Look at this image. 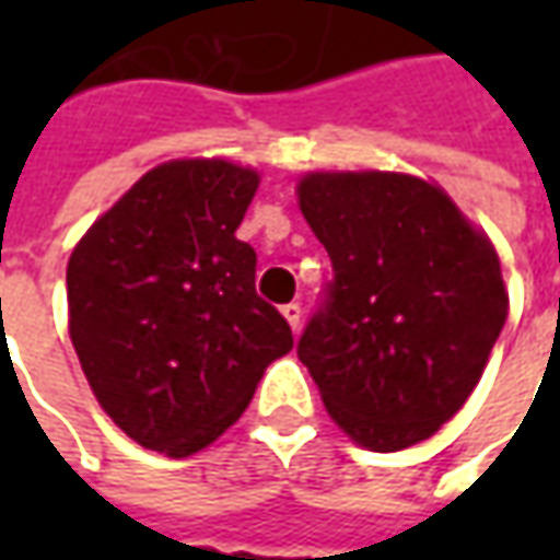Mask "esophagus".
I'll list each match as a JSON object with an SVG mask.
<instances>
[{"label": "esophagus", "mask_w": 560, "mask_h": 560, "mask_svg": "<svg viewBox=\"0 0 560 560\" xmlns=\"http://www.w3.org/2000/svg\"><path fill=\"white\" fill-rule=\"evenodd\" d=\"M283 317L290 320L292 330H299V327H302V305H299V302H290V305H283Z\"/></svg>", "instance_id": "esophagus-1"}]
</instances>
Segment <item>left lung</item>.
<instances>
[{
    "label": "left lung",
    "instance_id": "obj_1",
    "mask_svg": "<svg viewBox=\"0 0 560 560\" xmlns=\"http://www.w3.org/2000/svg\"><path fill=\"white\" fill-rule=\"evenodd\" d=\"M299 208L334 261L299 339L330 418L374 452L433 436L480 383L505 327L495 246L411 174H305Z\"/></svg>",
    "mask_w": 560,
    "mask_h": 560
}]
</instances>
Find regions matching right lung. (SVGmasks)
<instances>
[{"mask_svg":"<svg viewBox=\"0 0 560 560\" xmlns=\"http://www.w3.org/2000/svg\"><path fill=\"white\" fill-rule=\"evenodd\" d=\"M252 167L180 159L152 167L86 230L68 261V330L105 415L142 448L186 458L233 427L287 317L255 292L236 240Z\"/></svg>","mask_w":560,"mask_h":560,"instance_id":"1","label":"right lung"}]
</instances>
